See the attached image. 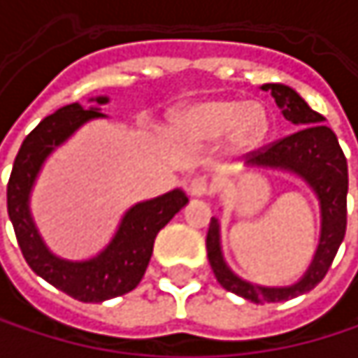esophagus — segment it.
<instances>
[{"instance_id":"34e87169","label":"esophagus","mask_w":358,"mask_h":358,"mask_svg":"<svg viewBox=\"0 0 358 358\" xmlns=\"http://www.w3.org/2000/svg\"><path fill=\"white\" fill-rule=\"evenodd\" d=\"M209 192V182L203 176H194L188 182V194L190 196H205Z\"/></svg>"}]
</instances>
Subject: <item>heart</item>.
Segmentation results:
<instances>
[{"mask_svg":"<svg viewBox=\"0 0 358 358\" xmlns=\"http://www.w3.org/2000/svg\"><path fill=\"white\" fill-rule=\"evenodd\" d=\"M269 120L261 103L241 101H205L180 111L172 130L184 143L217 141L230 132L232 143L241 149L255 147L267 132Z\"/></svg>","mask_w":358,"mask_h":358,"instance_id":"1","label":"heart"}]
</instances>
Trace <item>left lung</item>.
Wrapping results in <instances>:
<instances>
[{"instance_id":"left-lung-1","label":"left lung","mask_w":358,"mask_h":358,"mask_svg":"<svg viewBox=\"0 0 358 358\" xmlns=\"http://www.w3.org/2000/svg\"><path fill=\"white\" fill-rule=\"evenodd\" d=\"M261 89L269 91L275 99V106L282 109V115L290 124L301 128L294 134L261 151L249 153L247 170H280L303 180L320 201V243L307 271L294 284L288 286H261L236 275L222 252V232L217 217H211L209 224L207 257L217 282L226 290L247 299L250 303H280L313 290L325 278L336 252L340 249L346 232L348 166L334 130L323 124L325 117L309 108L307 101L294 89L280 83H269L263 85Z\"/></svg>"}]
</instances>
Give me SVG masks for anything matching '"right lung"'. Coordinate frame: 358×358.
I'll return each instance as SVG.
<instances>
[{
  "label": "right lung",
  "instance_id": "1",
  "mask_svg": "<svg viewBox=\"0 0 358 358\" xmlns=\"http://www.w3.org/2000/svg\"><path fill=\"white\" fill-rule=\"evenodd\" d=\"M89 101L91 108L70 103L57 109L24 138L8 182V213L20 250L36 275L76 301L103 303L138 286L151 261L157 232L188 203V196L182 188H174L162 196L134 203L122 215L108 247L95 257L74 261L49 249L33 220L31 194L47 157L87 122L108 117L101 113V106L109 97L101 95Z\"/></svg>",
  "mask_w": 358,
  "mask_h": 358
}]
</instances>
